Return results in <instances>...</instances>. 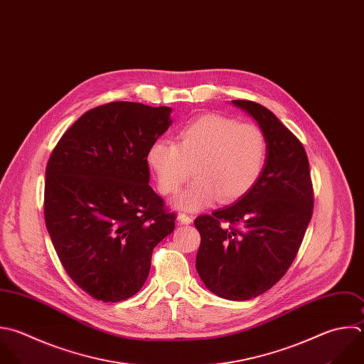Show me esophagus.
Masks as SVG:
<instances>
[{"label": "esophagus", "instance_id": "obj_1", "mask_svg": "<svg viewBox=\"0 0 364 364\" xmlns=\"http://www.w3.org/2000/svg\"><path fill=\"white\" fill-rule=\"evenodd\" d=\"M178 219H179V222H181L182 225H191V223L193 222L192 216H189V215H186V213H181V215L178 216Z\"/></svg>", "mask_w": 364, "mask_h": 364}]
</instances>
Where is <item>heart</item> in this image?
Wrapping results in <instances>:
<instances>
[{
    "label": "heart",
    "instance_id": "heart-1",
    "mask_svg": "<svg viewBox=\"0 0 364 364\" xmlns=\"http://www.w3.org/2000/svg\"><path fill=\"white\" fill-rule=\"evenodd\" d=\"M267 155V138L257 125L206 114L186 122L175 142L154 141L146 164L165 196L179 192L193 166L196 178L175 205L198 210L218 199L228 203L245 196L263 175Z\"/></svg>",
    "mask_w": 364,
    "mask_h": 364
}]
</instances>
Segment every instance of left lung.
<instances>
[{"label":"left lung","mask_w":364,"mask_h":364,"mask_svg":"<svg viewBox=\"0 0 364 364\" xmlns=\"http://www.w3.org/2000/svg\"><path fill=\"white\" fill-rule=\"evenodd\" d=\"M269 144L259 182L235 203L200 215L196 270L228 300H249L276 284L290 267L313 213V186L301 142L260 104L236 100Z\"/></svg>","instance_id":"1"}]
</instances>
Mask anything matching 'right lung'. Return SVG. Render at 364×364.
I'll use <instances>...</instances> for the list:
<instances>
[{
  "mask_svg": "<svg viewBox=\"0 0 364 364\" xmlns=\"http://www.w3.org/2000/svg\"><path fill=\"white\" fill-rule=\"evenodd\" d=\"M169 107L109 102L63 135L46 171L44 216L70 277L97 300L141 290L175 213L149 186L146 152L171 127Z\"/></svg>",
  "mask_w": 364,
  "mask_h": 364,
  "instance_id": "obj_1",
  "label": "right lung"
}]
</instances>
